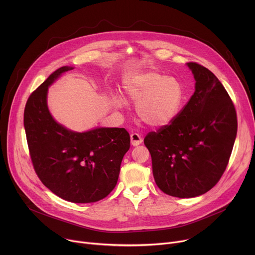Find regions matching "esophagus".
<instances>
[{
  "label": "esophagus",
  "mask_w": 255,
  "mask_h": 255,
  "mask_svg": "<svg viewBox=\"0 0 255 255\" xmlns=\"http://www.w3.org/2000/svg\"><path fill=\"white\" fill-rule=\"evenodd\" d=\"M130 139H131V144L133 145V146H138V145L141 144L142 141H143V139H142V138L140 137V135L137 134V133L131 134Z\"/></svg>",
  "instance_id": "obj_1"
}]
</instances>
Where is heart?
I'll list each match as a JSON object with an SVG mask.
<instances>
[{
	"label": "heart",
	"instance_id": "1",
	"mask_svg": "<svg viewBox=\"0 0 255 255\" xmlns=\"http://www.w3.org/2000/svg\"><path fill=\"white\" fill-rule=\"evenodd\" d=\"M123 91L126 98L135 103L137 117L156 128L171 123L184 101V89L179 81L157 71L140 72L126 78ZM111 102L117 109L127 106V102L118 95H112Z\"/></svg>",
	"mask_w": 255,
	"mask_h": 255
}]
</instances>
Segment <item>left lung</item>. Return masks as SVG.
Instances as JSON below:
<instances>
[{
    "label": "left lung",
    "instance_id": "1",
    "mask_svg": "<svg viewBox=\"0 0 255 255\" xmlns=\"http://www.w3.org/2000/svg\"><path fill=\"white\" fill-rule=\"evenodd\" d=\"M187 65L194 95L169 125L144 138L157 187L177 198L201 196L219 181L237 134L236 111L223 85L205 66Z\"/></svg>",
    "mask_w": 255,
    "mask_h": 255
}]
</instances>
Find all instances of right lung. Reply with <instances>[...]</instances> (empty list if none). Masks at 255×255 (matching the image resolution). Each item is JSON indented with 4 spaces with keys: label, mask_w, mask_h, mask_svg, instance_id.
Listing matches in <instances>:
<instances>
[{
    "label": "right lung",
    "mask_w": 255,
    "mask_h": 255,
    "mask_svg": "<svg viewBox=\"0 0 255 255\" xmlns=\"http://www.w3.org/2000/svg\"><path fill=\"white\" fill-rule=\"evenodd\" d=\"M72 68L56 69L30 95L24 127L33 167L42 184L65 201L95 203L116 187L130 135L124 128L75 132L53 119L47 106L48 87Z\"/></svg>",
    "instance_id": "add662e5"
}]
</instances>
